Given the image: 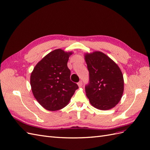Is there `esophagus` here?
I'll list each match as a JSON object with an SVG mask.
<instances>
[{"label": "esophagus", "instance_id": "34e87169", "mask_svg": "<svg viewBox=\"0 0 150 150\" xmlns=\"http://www.w3.org/2000/svg\"><path fill=\"white\" fill-rule=\"evenodd\" d=\"M78 85L79 87H81V86H83V82H82V81H80L78 83Z\"/></svg>", "mask_w": 150, "mask_h": 150}]
</instances>
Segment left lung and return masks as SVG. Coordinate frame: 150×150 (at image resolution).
Returning <instances> with one entry per match:
<instances>
[{
	"label": "left lung",
	"mask_w": 150,
	"mask_h": 150,
	"mask_svg": "<svg viewBox=\"0 0 150 150\" xmlns=\"http://www.w3.org/2000/svg\"><path fill=\"white\" fill-rule=\"evenodd\" d=\"M89 82L85 86L86 96L91 105L101 110L114 108L121 100L124 79L120 67L100 51L85 54Z\"/></svg>",
	"instance_id": "8db88e82"
}]
</instances>
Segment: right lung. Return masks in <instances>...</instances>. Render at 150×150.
<instances>
[{"label": "right lung", "mask_w": 150, "mask_h": 150, "mask_svg": "<svg viewBox=\"0 0 150 150\" xmlns=\"http://www.w3.org/2000/svg\"><path fill=\"white\" fill-rule=\"evenodd\" d=\"M72 52L61 49L49 52L40 60L30 75L32 91L36 100L49 111L64 108L71 100L77 84L70 79L67 61Z\"/></svg>", "instance_id": "1"}]
</instances>
